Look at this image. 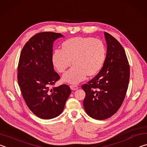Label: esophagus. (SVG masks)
Returning a JSON list of instances; mask_svg holds the SVG:
<instances>
[{
    "mask_svg": "<svg viewBox=\"0 0 147 147\" xmlns=\"http://www.w3.org/2000/svg\"><path fill=\"white\" fill-rule=\"evenodd\" d=\"M70 88L72 90H76L78 89V86L76 85H70Z\"/></svg>",
    "mask_w": 147,
    "mask_h": 147,
    "instance_id": "esophagus-1",
    "label": "esophagus"
}]
</instances>
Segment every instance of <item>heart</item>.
Here are the masks:
<instances>
[{"mask_svg": "<svg viewBox=\"0 0 147 147\" xmlns=\"http://www.w3.org/2000/svg\"><path fill=\"white\" fill-rule=\"evenodd\" d=\"M61 50H54L51 61L57 70L63 73V81L70 84L83 81L86 76H96L101 70L106 57V49L101 40L92 37H75L62 43Z\"/></svg>", "mask_w": 147, "mask_h": 147, "instance_id": "b5f03b06", "label": "heart"}]
</instances>
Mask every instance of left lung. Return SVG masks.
<instances>
[{
	"label": "left lung",
	"mask_w": 147,
	"mask_h": 147,
	"mask_svg": "<svg viewBox=\"0 0 147 147\" xmlns=\"http://www.w3.org/2000/svg\"><path fill=\"white\" fill-rule=\"evenodd\" d=\"M107 50L105 63L99 74L83 84L86 96L85 112L97 120L106 119L116 113L127 93L130 78V66L124 48L117 40L104 33Z\"/></svg>",
	"instance_id": "left-lung-1"
}]
</instances>
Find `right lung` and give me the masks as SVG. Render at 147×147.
Returning <instances> with one entry per match:
<instances>
[{
    "mask_svg": "<svg viewBox=\"0 0 147 147\" xmlns=\"http://www.w3.org/2000/svg\"><path fill=\"white\" fill-rule=\"evenodd\" d=\"M63 37L58 33H38L25 44L20 53L18 83L27 106L41 119L60 115L71 94L66 84L50 88L60 79L51 61L53 42Z\"/></svg>",
    "mask_w": 147,
    "mask_h": 147,
    "instance_id": "right-lung-1",
    "label": "right lung"
}]
</instances>
